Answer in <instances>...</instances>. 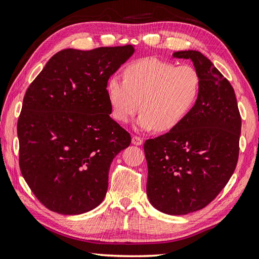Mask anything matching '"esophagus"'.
<instances>
[{
    "mask_svg": "<svg viewBox=\"0 0 259 259\" xmlns=\"http://www.w3.org/2000/svg\"><path fill=\"white\" fill-rule=\"evenodd\" d=\"M132 143L134 145H142L143 144V140L140 138V136H136L134 135L133 138H132Z\"/></svg>",
    "mask_w": 259,
    "mask_h": 259,
    "instance_id": "obj_1",
    "label": "esophagus"
}]
</instances>
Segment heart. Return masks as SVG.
<instances>
[{"label":"heart","instance_id":"b5f03b06","mask_svg":"<svg viewBox=\"0 0 259 259\" xmlns=\"http://www.w3.org/2000/svg\"><path fill=\"white\" fill-rule=\"evenodd\" d=\"M201 91V77L189 65L177 66L154 57L131 63L124 80L113 75L107 82L111 115L127 123L139 108L138 127L167 132L186 118Z\"/></svg>","mask_w":259,"mask_h":259}]
</instances>
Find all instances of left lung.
<instances>
[{
    "mask_svg": "<svg viewBox=\"0 0 259 259\" xmlns=\"http://www.w3.org/2000/svg\"><path fill=\"white\" fill-rule=\"evenodd\" d=\"M201 77L196 104L168 133L146 140V194L160 212L185 215L208 205L228 184L239 157L241 117L232 85L197 51H180Z\"/></svg>",
    "mask_w": 259,
    "mask_h": 259,
    "instance_id": "obj_1",
    "label": "left lung"
}]
</instances>
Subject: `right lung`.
<instances>
[{"instance_id": "add662e5", "label": "right lung", "mask_w": 259, "mask_h": 259, "mask_svg": "<svg viewBox=\"0 0 259 259\" xmlns=\"http://www.w3.org/2000/svg\"><path fill=\"white\" fill-rule=\"evenodd\" d=\"M132 45L56 53L27 89L18 119L19 164L42 205L75 215L104 201L114 158L131 135L111 118L107 82Z\"/></svg>"}]
</instances>
